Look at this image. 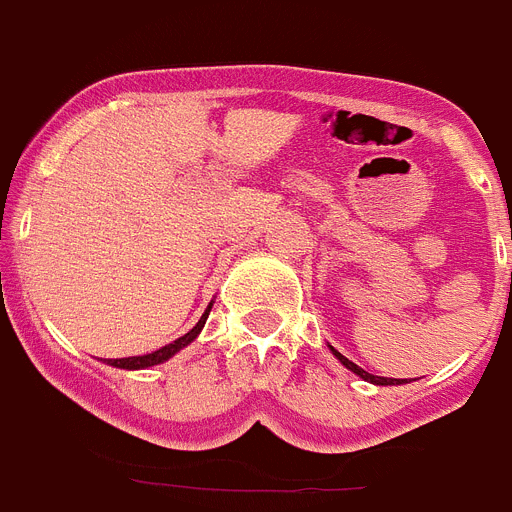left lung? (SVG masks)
<instances>
[{"label": "left lung", "instance_id": "left-lung-1", "mask_svg": "<svg viewBox=\"0 0 512 512\" xmlns=\"http://www.w3.org/2000/svg\"><path fill=\"white\" fill-rule=\"evenodd\" d=\"M330 351H333V354H336V359L341 361L343 366H346V369H351V372L354 374H359L361 379H364V382H372V384H402L405 382V379H390V377H374V374H369V372H364V369H361V366H356L354 361H348L346 356L343 354H338L336 348H330Z\"/></svg>", "mask_w": 512, "mask_h": 512}]
</instances>
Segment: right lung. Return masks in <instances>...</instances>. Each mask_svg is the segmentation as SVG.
I'll return each mask as SVG.
<instances>
[{
  "mask_svg": "<svg viewBox=\"0 0 512 512\" xmlns=\"http://www.w3.org/2000/svg\"><path fill=\"white\" fill-rule=\"evenodd\" d=\"M210 310H212V302H210V307H207V310H205V315H202V318H200V323L194 325V328L189 330V333H184V336L176 338V341L166 343L164 348H158V351H153V354L130 356V359H110V361H107V364L117 366V369H148V366L164 364V361H169L171 356L176 354V351H182L184 346H189V343H192L194 338L200 336V330L205 328V320H207V315H210Z\"/></svg>",
  "mask_w": 512,
  "mask_h": 512,
  "instance_id": "right-lung-1",
  "label": "right lung"
}]
</instances>
